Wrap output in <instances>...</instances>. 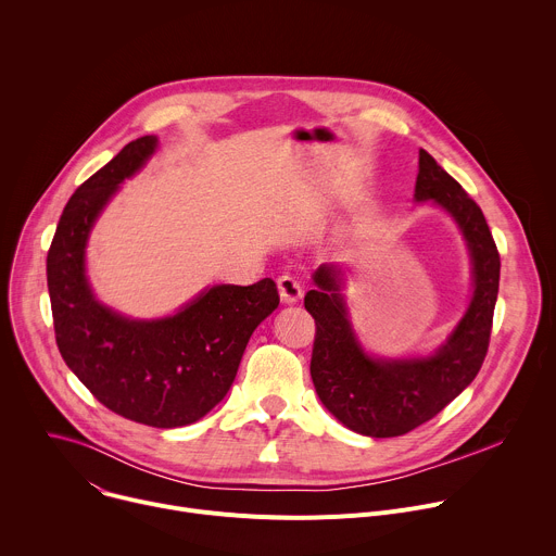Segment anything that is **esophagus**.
<instances>
[{"label": "esophagus", "mask_w": 556, "mask_h": 556, "mask_svg": "<svg viewBox=\"0 0 556 556\" xmlns=\"http://www.w3.org/2000/svg\"><path fill=\"white\" fill-rule=\"evenodd\" d=\"M277 288H279V296H281L283 303H296L301 299V294H303L301 281L296 277H292V275H281L277 279Z\"/></svg>", "instance_id": "obj_1"}]
</instances>
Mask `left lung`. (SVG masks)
<instances>
[{"label":"left lung","instance_id":"obj_1","mask_svg":"<svg viewBox=\"0 0 556 556\" xmlns=\"http://www.w3.org/2000/svg\"><path fill=\"white\" fill-rule=\"evenodd\" d=\"M414 200L433 202L457 224L470 257L468 307L433 354L384 358L365 352L341 292L345 270L337 264L314 270L316 288L303 299L316 324L309 374L319 401L341 425L369 438L405 435L431 420L472 382L489 352L500 253L484 213L425 149Z\"/></svg>","mask_w":556,"mask_h":556}]
</instances>
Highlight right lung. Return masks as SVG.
I'll return each instance as SVG.
<instances>
[{
	"label": "right lung",
	"mask_w": 556,
	"mask_h": 556,
	"mask_svg": "<svg viewBox=\"0 0 556 556\" xmlns=\"http://www.w3.org/2000/svg\"><path fill=\"white\" fill-rule=\"evenodd\" d=\"M155 149V136L131 140L74 191L46 270L65 365L114 414L174 429L198 422L224 401L251 334L279 305V292L273 279L219 283L161 319H131L97 299L86 268L90 232L121 185Z\"/></svg>",
	"instance_id": "right-lung-1"
}]
</instances>
